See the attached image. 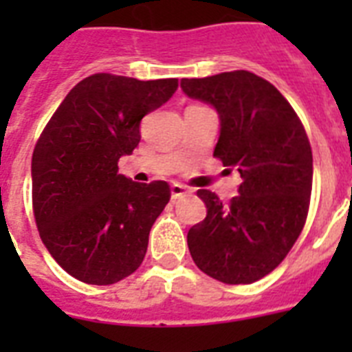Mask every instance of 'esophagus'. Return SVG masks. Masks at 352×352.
Instances as JSON below:
<instances>
[{
	"label": "esophagus",
	"mask_w": 352,
	"mask_h": 352,
	"mask_svg": "<svg viewBox=\"0 0 352 352\" xmlns=\"http://www.w3.org/2000/svg\"><path fill=\"white\" fill-rule=\"evenodd\" d=\"M188 193H190V190L184 184H179V182L171 184V199H181L184 195H188Z\"/></svg>",
	"instance_id": "1"
}]
</instances>
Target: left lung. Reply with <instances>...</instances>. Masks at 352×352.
Returning <instances> with one entry per match:
<instances>
[{"mask_svg": "<svg viewBox=\"0 0 352 352\" xmlns=\"http://www.w3.org/2000/svg\"><path fill=\"white\" fill-rule=\"evenodd\" d=\"M181 87L219 113L214 157L243 179L228 204L199 190L206 217L190 228L188 248L210 278L254 283L283 261L303 230L312 190L311 144L285 96L250 71L182 78Z\"/></svg>", "mask_w": 352, "mask_h": 352, "instance_id": "left-lung-1", "label": "left lung"}]
</instances>
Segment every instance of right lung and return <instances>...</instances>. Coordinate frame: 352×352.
I'll use <instances>...</instances> for the list:
<instances>
[{
	"label": "right lung",
	"mask_w": 352,
	"mask_h": 352,
	"mask_svg": "<svg viewBox=\"0 0 352 352\" xmlns=\"http://www.w3.org/2000/svg\"><path fill=\"white\" fill-rule=\"evenodd\" d=\"M177 87V78L93 74L69 91L38 138L30 168L36 226L73 278L113 285L140 267L171 192L166 181L120 175L118 159L133 153L140 120Z\"/></svg>",
	"instance_id": "1"
}]
</instances>
